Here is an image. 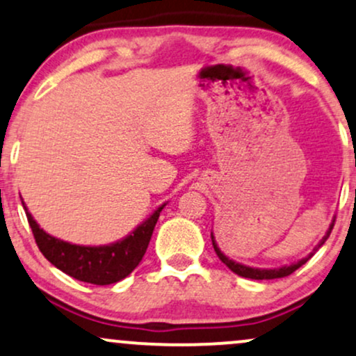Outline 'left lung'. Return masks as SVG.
<instances>
[{
  "mask_svg": "<svg viewBox=\"0 0 356 356\" xmlns=\"http://www.w3.org/2000/svg\"><path fill=\"white\" fill-rule=\"evenodd\" d=\"M333 224H335V220H333ZM333 224L330 225L328 232L325 234V237L322 238V241H320L318 247H322L325 241L328 238V235L333 229ZM211 238H212V245H213V250H216L217 257H219V259L227 265V267L230 268V270H232L234 273H237V275H241V277L254 278V280H272V278H282V277L290 275V273H293L295 270H297V268H300L302 265L305 264L312 255H314V252H312V254L308 255L307 259H302V260H298V262H295L292 265H285V267H280V268H254V267H247V265H242L238 262H234L232 259H229V257L222 254L220 248L217 247V242H216V237H213V234H211ZM318 247H316V248H318ZM316 248H315V250H316Z\"/></svg>",
  "mask_w": 356,
  "mask_h": 356,
  "instance_id": "1",
  "label": "left lung"
}]
</instances>
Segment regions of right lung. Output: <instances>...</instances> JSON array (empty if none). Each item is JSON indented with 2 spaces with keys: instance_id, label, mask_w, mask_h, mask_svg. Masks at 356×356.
<instances>
[{
  "instance_id": "right-lung-1",
  "label": "right lung",
  "mask_w": 356,
  "mask_h": 356,
  "mask_svg": "<svg viewBox=\"0 0 356 356\" xmlns=\"http://www.w3.org/2000/svg\"><path fill=\"white\" fill-rule=\"evenodd\" d=\"M164 205H161L147 220H144L122 241L109 243V245L86 247L64 242L61 238L46 234L33 219L23 202L34 241L40 247L41 254L61 272L67 273L76 280L94 285L115 284L134 270L147 250L154 227L157 224Z\"/></svg>"
}]
</instances>
